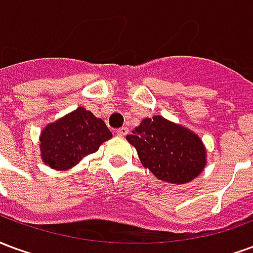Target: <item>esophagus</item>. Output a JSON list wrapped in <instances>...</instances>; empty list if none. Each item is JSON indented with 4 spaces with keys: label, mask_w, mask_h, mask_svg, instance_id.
<instances>
[{
    "label": "esophagus",
    "mask_w": 253,
    "mask_h": 253,
    "mask_svg": "<svg viewBox=\"0 0 253 253\" xmlns=\"http://www.w3.org/2000/svg\"><path fill=\"white\" fill-rule=\"evenodd\" d=\"M127 132H128V128H127V127H121V128L116 130V135H118V137H125V135H127Z\"/></svg>",
    "instance_id": "1"
}]
</instances>
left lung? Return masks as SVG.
<instances>
[{
  "mask_svg": "<svg viewBox=\"0 0 253 253\" xmlns=\"http://www.w3.org/2000/svg\"><path fill=\"white\" fill-rule=\"evenodd\" d=\"M126 138L137 149L143 167L160 180L184 184L195 179L206 165L201 138L163 116L143 119Z\"/></svg>",
  "mask_w": 253,
  "mask_h": 253,
  "instance_id": "left-lung-1",
  "label": "left lung"
}]
</instances>
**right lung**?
<instances>
[{
  "label": "right lung",
  "instance_id": "obj_1",
  "mask_svg": "<svg viewBox=\"0 0 253 253\" xmlns=\"http://www.w3.org/2000/svg\"><path fill=\"white\" fill-rule=\"evenodd\" d=\"M112 132L99 118L83 107L69 114L42 131V159L54 169L65 170L97 152Z\"/></svg>",
  "mask_w": 253,
  "mask_h": 253
}]
</instances>
